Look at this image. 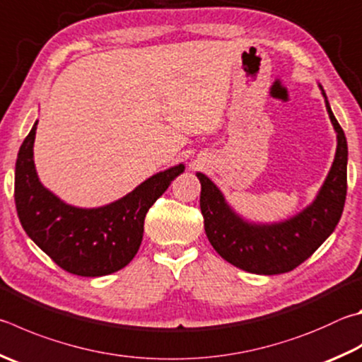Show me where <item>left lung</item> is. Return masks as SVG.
Listing matches in <instances>:
<instances>
[{"instance_id":"1","label":"left lung","mask_w":362,"mask_h":362,"mask_svg":"<svg viewBox=\"0 0 362 362\" xmlns=\"http://www.w3.org/2000/svg\"><path fill=\"white\" fill-rule=\"evenodd\" d=\"M323 96L337 131L336 158L317 199L294 218L272 226L248 225L228 207L220 189L198 173L204 229L215 252L233 266L261 275L290 272L310 258L336 229L346 198L348 147L344 129L334 117L325 91Z\"/></svg>"}]
</instances>
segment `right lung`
<instances>
[{"label":"right lung","instance_id":"add662e5","mask_svg":"<svg viewBox=\"0 0 362 362\" xmlns=\"http://www.w3.org/2000/svg\"><path fill=\"white\" fill-rule=\"evenodd\" d=\"M37 122L21 146L14 199L18 220L33 242L63 271L101 277L120 271L141 247L144 220L183 164L155 174L134 192L100 209L66 206L39 182L33 161Z\"/></svg>","mask_w":362,"mask_h":362}]
</instances>
